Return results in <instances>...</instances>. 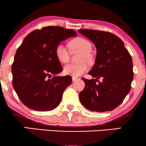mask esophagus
I'll use <instances>...</instances> for the list:
<instances>
[{"mask_svg": "<svg viewBox=\"0 0 146 146\" xmlns=\"http://www.w3.org/2000/svg\"><path fill=\"white\" fill-rule=\"evenodd\" d=\"M78 78H76V77H72V80H73V81H75V80H78Z\"/></svg>", "mask_w": 146, "mask_h": 146, "instance_id": "esophagus-1", "label": "esophagus"}]
</instances>
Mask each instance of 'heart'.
I'll use <instances>...</instances> for the list:
<instances>
[{
  "mask_svg": "<svg viewBox=\"0 0 146 146\" xmlns=\"http://www.w3.org/2000/svg\"><path fill=\"white\" fill-rule=\"evenodd\" d=\"M69 47L73 52H81L78 57V64H71L64 67V73L73 77L80 76L88 71V66L86 62L91 64L93 58L90 53L92 44L88 40L81 37L71 40L68 43ZM56 56L61 63L66 64L70 60V53L67 47L63 44L57 45L56 48Z\"/></svg>",
  "mask_w": 146,
  "mask_h": 146,
  "instance_id": "obj_1",
  "label": "heart"
}]
</instances>
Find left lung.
Returning <instances> with one entry per match:
<instances>
[{"instance_id": "8db88e82", "label": "left lung", "mask_w": 146, "mask_h": 146, "mask_svg": "<svg viewBox=\"0 0 146 146\" xmlns=\"http://www.w3.org/2000/svg\"><path fill=\"white\" fill-rule=\"evenodd\" d=\"M78 31L93 42L97 48L95 64L88 73L95 79L82 78L85 87L79 94L80 102L90 111L113 110L130 90L133 80L131 56L123 42L113 33L93 29ZM100 78H102V83L98 82Z\"/></svg>"}]
</instances>
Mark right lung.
Segmentation results:
<instances>
[{
    "instance_id": "obj_1",
    "label": "right lung",
    "mask_w": 146,
    "mask_h": 146,
    "mask_svg": "<svg viewBox=\"0 0 146 146\" xmlns=\"http://www.w3.org/2000/svg\"><path fill=\"white\" fill-rule=\"evenodd\" d=\"M76 36L72 29L49 26L34 30L25 37L16 51L11 73L15 91L28 108L48 111L60 104L72 78L56 75L63 69L56 56V48L60 42ZM51 74L54 76L48 79Z\"/></svg>"
}]
</instances>
